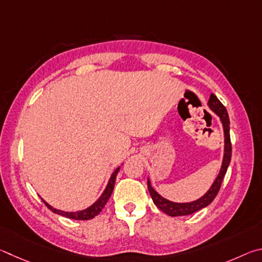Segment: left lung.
Here are the masks:
<instances>
[{
	"label": "left lung",
	"instance_id": "left-lung-1",
	"mask_svg": "<svg viewBox=\"0 0 262 262\" xmlns=\"http://www.w3.org/2000/svg\"><path fill=\"white\" fill-rule=\"evenodd\" d=\"M207 105L214 114L217 115L223 127L224 149H223V159H222L221 168H220V171L217 173L216 178H215V181L213 182V184L210 185L207 192H206L203 196H200V198H198L196 200L190 201V203H175V201H170L166 198H163L161 194H159L158 192L153 189L152 184H150L149 178H147L148 191H149L150 196H152L153 199V203L157 205V207L159 209H161L163 213H166L167 215H169V216H184V215L193 214L200 209L207 207V206L215 199V196H216L220 187H221L224 175H226L227 172L229 163H230V160H231L230 121H229L228 112L226 107L220 102V100L214 94H210Z\"/></svg>",
	"mask_w": 262,
	"mask_h": 262
}]
</instances>
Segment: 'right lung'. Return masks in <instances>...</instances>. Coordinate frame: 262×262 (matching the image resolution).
<instances>
[{"instance_id":"right-lung-1","label":"right lung","mask_w":262,"mask_h":262,"mask_svg":"<svg viewBox=\"0 0 262 262\" xmlns=\"http://www.w3.org/2000/svg\"><path fill=\"white\" fill-rule=\"evenodd\" d=\"M119 169H121V167H117L113 171L112 176H110L109 181H108V184H107V186H105V189L103 190L102 194L99 196V199L96 200L95 203L92 204L91 206H89V207L85 208V209L78 210V212H64V210L54 208L53 206H50L48 203H46V201L42 198H41V199H42V201L46 204V206H47V207L50 210H52L53 213H55V214L62 215V216H64V217L72 219V220H91V219L95 217L96 215H99L101 210L103 209L105 204L108 203L110 195H112L113 191H114L115 180H116V176H117V173L119 171Z\"/></svg>"}]
</instances>
